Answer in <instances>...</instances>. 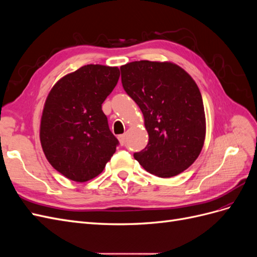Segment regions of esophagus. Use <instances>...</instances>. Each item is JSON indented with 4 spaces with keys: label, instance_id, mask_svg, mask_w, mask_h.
<instances>
[{
    "label": "esophagus",
    "instance_id": "obj_1",
    "mask_svg": "<svg viewBox=\"0 0 257 257\" xmlns=\"http://www.w3.org/2000/svg\"><path fill=\"white\" fill-rule=\"evenodd\" d=\"M118 138H119V142H120V144H121L122 146H123L124 144H125V135L121 134V135L118 136Z\"/></svg>",
    "mask_w": 257,
    "mask_h": 257
}]
</instances>
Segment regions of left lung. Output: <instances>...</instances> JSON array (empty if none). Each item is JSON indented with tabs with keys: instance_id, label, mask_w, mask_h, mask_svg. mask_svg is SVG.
Here are the masks:
<instances>
[{
	"instance_id": "left-lung-1",
	"label": "left lung",
	"mask_w": 257,
	"mask_h": 257,
	"mask_svg": "<svg viewBox=\"0 0 257 257\" xmlns=\"http://www.w3.org/2000/svg\"><path fill=\"white\" fill-rule=\"evenodd\" d=\"M123 89L141 108L149 135L134 158L161 178L189 168L203 149L206 119L200 91L184 69L170 62L135 61L120 67Z\"/></svg>"
}]
</instances>
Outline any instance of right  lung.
I'll return each instance as SVG.
<instances>
[{
    "instance_id": "right-lung-1",
    "label": "right lung",
    "mask_w": 257,
    "mask_h": 257,
    "mask_svg": "<svg viewBox=\"0 0 257 257\" xmlns=\"http://www.w3.org/2000/svg\"><path fill=\"white\" fill-rule=\"evenodd\" d=\"M119 77L118 67L84 65L61 78L46 99L43 151L51 166L73 181L98 176L119 145L102 110Z\"/></svg>"
}]
</instances>
